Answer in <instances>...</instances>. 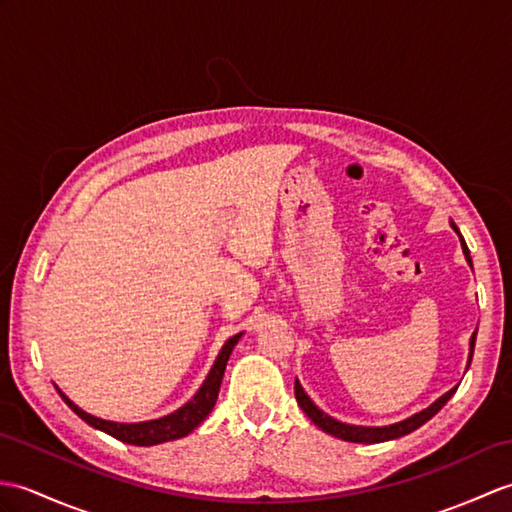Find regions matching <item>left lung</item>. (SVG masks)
Wrapping results in <instances>:
<instances>
[{
	"label": "left lung",
	"instance_id": "8db88e82",
	"mask_svg": "<svg viewBox=\"0 0 512 512\" xmlns=\"http://www.w3.org/2000/svg\"><path fill=\"white\" fill-rule=\"evenodd\" d=\"M456 229V227H454ZM462 242V251H465V257L471 264V257H469V248L465 244V240ZM473 347H475V334L471 336V353H469V364H471V358H473ZM456 388H451L449 392H445V395L441 399H436L430 408H425L423 412L414 414V417L401 421V423H395V425H386V427H362V425H347V423H340L336 419L327 417V414L323 410H318L312 399L305 395V390L301 388L299 382H294V397L296 401H299L301 410L307 414L314 421V425H318L320 430L336 436V438H342V441H349V443H384V441H392V438H399V436H406L410 432L417 430V427H421L425 421H430L434 414L441 410L445 403L449 401V397L454 395Z\"/></svg>",
	"mask_w": 512,
	"mask_h": 512
}]
</instances>
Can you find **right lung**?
Returning <instances> with one entry per match:
<instances>
[{"label":"right lung","instance_id":"obj_1","mask_svg":"<svg viewBox=\"0 0 512 512\" xmlns=\"http://www.w3.org/2000/svg\"><path fill=\"white\" fill-rule=\"evenodd\" d=\"M242 334H237L233 338L227 340L224 344L216 364L209 371L205 384L200 386V390L196 395L189 399L183 408H178L176 412L168 414V417L163 419H154V421H144V423H113V421H104L98 417H91L85 410H80L74 401H69V397H65L61 388L58 390V395L63 397V401L67 406L74 410L78 417L89 423L91 427L100 432H106L109 436L117 438V441L128 443V445H139V447H150V445H159V443H168V441H176V438H183L189 432L198 427L202 421L207 419V414L216 406V399H218V392H220V384H222V375H224V368H227L229 362V355L233 351V347L240 340Z\"/></svg>","mask_w":512,"mask_h":512}]
</instances>
